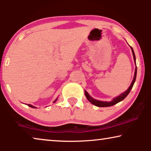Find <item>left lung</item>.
<instances>
[{
  "mask_svg": "<svg viewBox=\"0 0 151 151\" xmlns=\"http://www.w3.org/2000/svg\"><path fill=\"white\" fill-rule=\"evenodd\" d=\"M131 50H132V53H133V58H134V61H135V65H136V61H135V53H134V51L132 47H131ZM136 76H137V67H135V74H134V78L133 80H132V82L131 84V85L129 87V88L125 92H124L123 93H122L121 95H119V96L116 97V98H115L112 101H111V102H103V101H99V100H95L93 98H91L87 92L86 91H84V93H85V96H86V98H87V100L89 101V102L93 104L95 106H97L98 107H107V106H113V105L116 104L117 103H118L119 102H121L122 100H123L126 97H127L129 93L131 91V88H133V84L135 83V80H136Z\"/></svg>",
  "mask_w": 151,
  "mask_h": 151,
  "instance_id": "left-lung-1",
  "label": "left lung"
}]
</instances>
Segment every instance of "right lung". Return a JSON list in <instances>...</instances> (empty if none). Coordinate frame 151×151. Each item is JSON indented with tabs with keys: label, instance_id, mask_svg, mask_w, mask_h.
<instances>
[{
	"label": "right lung",
	"instance_id": "right-lung-1",
	"mask_svg": "<svg viewBox=\"0 0 151 151\" xmlns=\"http://www.w3.org/2000/svg\"><path fill=\"white\" fill-rule=\"evenodd\" d=\"M57 100H58V98H57L56 100H55L54 102H55V101H56ZM28 106H30V107H32V108H36V107L34 106H32V105H31V104H28Z\"/></svg>",
	"mask_w": 151,
	"mask_h": 151
}]
</instances>
